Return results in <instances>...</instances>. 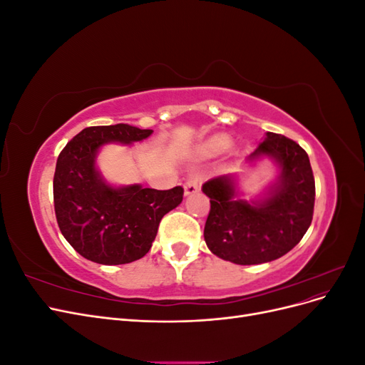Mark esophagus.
Masks as SVG:
<instances>
[{"label": "esophagus", "instance_id": "1", "mask_svg": "<svg viewBox=\"0 0 365 365\" xmlns=\"http://www.w3.org/2000/svg\"><path fill=\"white\" fill-rule=\"evenodd\" d=\"M197 190H200V180H197L196 175H190L184 182V195L190 196L197 193Z\"/></svg>", "mask_w": 365, "mask_h": 365}]
</instances>
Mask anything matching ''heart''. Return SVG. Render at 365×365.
<instances>
[{
	"label": "heart",
	"mask_w": 365,
	"mask_h": 365,
	"mask_svg": "<svg viewBox=\"0 0 365 365\" xmlns=\"http://www.w3.org/2000/svg\"><path fill=\"white\" fill-rule=\"evenodd\" d=\"M230 138L227 135H215L207 140L202 145V152L205 153H219L230 146Z\"/></svg>",
	"instance_id": "obj_1"
}]
</instances>
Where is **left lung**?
<instances>
[{
	"label": "left lung",
	"instance_id": "1",
	"mask_svg": "<svg viewBox=\"0 0 365 365\" xmlns=\"http://www.w3.org/2000/svg\"><path fill=\"white\" fill-rule=\"evenodd\" d=\"M264 158L277 165L279 175L259 200H240L237 176L231 173L202 185L210 197L205 244L215 256L236 264H259L284 256L312 222L315 180L304 149L291 138L267 132L247 163Z\"/></svg>",
	"mask_w": 365,
	"mask_h": 365
}]
</instances>
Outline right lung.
Listing matches in <instances>:
<instances>
[{"label": "right lung", "mask_w": 365, "mask_h": 365, "mask_svg": "<svg viewBox=\"0 0 365 365\" xmlns=\"http://www.w3.org/2000/svg\"><path fill=\"white\" fill-rule=\"evenodd\" d=\"M152 129L118 123L81 130L59 153L53 180L54 212L61 233L85 259L123 264L141 259L155 240L165 213L182 201V187H114L97 169V153L108 143L132 145Z\"/></svg>", "instance_id": "1"}]
</instances>
